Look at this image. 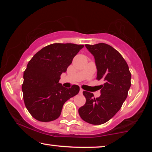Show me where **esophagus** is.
<instances>
[{
	"mask_svg": "<svg viewBox=\"0 0 152 152\" xmlns=\"http://www.w3.org/2000/svg\"><path fill=\"white\" fill-rule=\"evenodd\" d=\"M83 91H84V90H83L82 88H80V94H82Z\"/></svg>",
	"mask_w": 152,
	"mask_h": 152,
	"instance_id": "34e87169",
	"label": "esophagus"
}]
</instances>
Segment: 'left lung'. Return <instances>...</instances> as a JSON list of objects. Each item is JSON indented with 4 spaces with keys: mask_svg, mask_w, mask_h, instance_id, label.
Masks as SVG:
<instances>
[{
    "mask_svg": "<svg viewBox=\"0 0 152 152\" xmlns=\"http://www.w3.org/2000/svg\"><path fill=\"white\" fill-rule=\"evenodd\" d=\"M85 46L94 56L97 80H103L101 95L95 98L93 93L83 91L86 103L79 109L85 122L102 124L111 119L122 107L131 86L132 74L122 56L111 45L104 43Z\"/></svg>",
    "mask_w": 152,
    "mask_h": 152,
    "instance_id": "1",
    "label": "left lung"
}]
</instances>
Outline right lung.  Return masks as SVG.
I'll list each match as a JSON object with an SVG mask.
<instances>
[{
  "mask_svg": "<svg viewBox=\"0 0 152 152\" xmlns=\"http://www.w3.org/2000/svg\"><path fill=\"white\" fill-rule=\"evenodd\" d=\"M82 48L84 45L53 43L37 52L28 62L23 72V95L27 109L36 120L57 119L64 103L79 93L77 85L67 88L59 81Z\"/></svg>",
  "mask_w": 152,
  "mask_h": 152,
  "instance_id": "add662e5",
  "label": "right lung"
}]
</instances>
